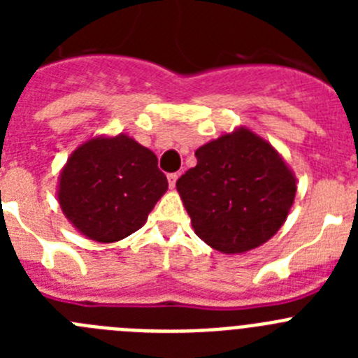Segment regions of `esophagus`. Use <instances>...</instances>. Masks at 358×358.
<instances>
[{"label":"esophagus","instance_id":"1","mask_svg":"<svg viewBox=\"0 0 358 358\" xmlns=\"http://www.w3.org/2000/svg\"><path fill=\"white\" fill-rule=\"evenodd\" d=\"M177 173H169V185H170V188H173V186H176V182H177Z\"/></svg>","mask_w":358,"mask_h":358}]
</instances>
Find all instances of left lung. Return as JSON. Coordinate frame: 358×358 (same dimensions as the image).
Returning <instances> with one entry per match:
<instances>
[{"mask_svg": "<svg viewBox=\"0 0 358 358\" xmlns=\"http://www.w3.org/2000/svg\"><path fill=\"white\" fill-rule=\"evenodd\" d=\"M197 164L176 182L195 235L224 255L273 238L287 220L297 181L280 152L248 127L195 150Z\"/></svg>", "mask_w": 358, "mask_h": 358, "instance_id": "obj_1", "label": "left lung"}]
</instances>
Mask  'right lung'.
Listing matches in <instances>:
<instances>
[{
    "label": "right lung",
    "mask_w": 358,
    "mask_h": 358,
    "mask_svg": "<svg viewBox=\"0 0 358 358\" xmlns=\"http://www.w3.org/2000/svg\"><path fill=\"white\" fill-rule=\"evenodd\" d=\"M166 189L156 154L122 132L94 136L71 152L57 199L80 235L113 243L140 229Z\"/></svg>",
    "instance_id": "obj_1"
}]
</instances>
